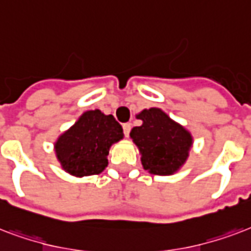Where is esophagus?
<instances>
[{
  "instance_id": "esophagus-1",
  "label": "esophagus",
  "mask_w": 251,
  "mask_h": 251,
  "mask_svg": "<svg viewBox=\"0 0 251 251\" xmlns=\"http://www.w3.org/2000/svg\"><path fill=\"white\" fill-rule=\"evenodd\" d=\"M123 131H124V135L126 136L129 135V132H131V124L129 123L123 124Z\"/></svg>"
}]
</instances>
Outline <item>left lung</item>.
I'll list each match as a JSON object with an SVG mask.
<instances>
[{"instance_id":"left-lung-1","label":"left lung","mask_w":251,"mask_h":251,"mask_svg":"<svg viewBox=\"0 0 251 251\" xmlns=\"http://www.w3.org/2000/svg\"><path fill=\"white\" fill-rule=\"evenodd\" d=\"M136 118L143 120L132 128V141L141 154L144 170L156 176H172L187 161L194 144L191 132L161 108H145Z\"/></svg>"}]
</instances>
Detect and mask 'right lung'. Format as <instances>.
Listing matches in <instances>:
<instances>
[{
  "label": "right lung",
  "instance_id": "obj_1",
  "mask_svg": "<svg viewBox=\"0 0 251 251\" xmlns=\"http://www.w3.org/2000/svg\"><path fill=\"white\" fill-rule=\"evenodd\" d=\"M123 137V128L114 116L89 110L57 137L53 149L63 170L82 178L103 172L110 148Z\"/></svg>",
  "mask_w": 251,
  "mask_h": 251
}]
</instances>
